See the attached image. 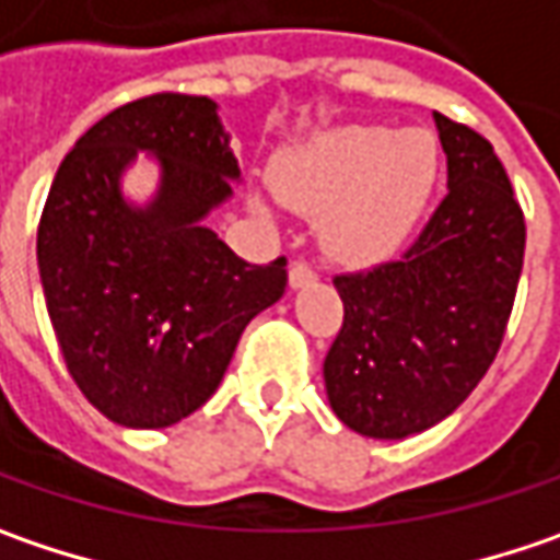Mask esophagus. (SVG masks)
<instances>
[{
  "mask_svg": "<svg viewBox=\"0 0 560 560\" xmlns=\"http://www.w3.org/2000/svg\"><path fill=\"white\" fill-rule=\"evenodd\" d=\"M313 281H316V272H313L306 262H294V266H291V272H288V284H291L294 291H298V288H306V284H313Z\"/></svg>",
  "mask_w": 560,
  "mask_h": 560,
  "instance_id": "1",
  "label": "esophagus"
}]
</instances>
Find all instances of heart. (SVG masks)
I'll return each mask as SVG.
<instances>
[{"label":"heart","mask_w":560,"mask_h":560,"mask_svg":"<svg viewBox=\"0 0 560 560\" xmlns=\"http://www.w3.org/2000/svg\"><path fill=\"white\" fill-rule=\"evenodd\" d=\"M439 178V143L429 131L341 128L316 135L276 159L272 184L284 207L319 219L323 254L338 266H376L417 229ZM250 209L269 219L254 194Z\"/></svg>","instance_id":"obj_1"}]
</instances>
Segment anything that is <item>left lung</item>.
Instances as JSON below:
<instances>
[{
	"mask_svg": "<svg viewBox=\"0 0 560 560\" xmlns=\"http://www.w3.org/2000/svg\"><path fill=\"white\" fill-rule=\"evenodd\" d=\"M448 194L417 244L373 272L338 276L345 326L323 363L341 423L407 439L451 417L499 353L523 269L526 225L486 137L432 112Z\"/></svg>",
	"mask_w": 560,
	"mask_h": 560,
	"instance_id": "1",
	"label": "left lung"
}]
</instances>
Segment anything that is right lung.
Here are the masks:
<instances>
[{
  "instance_id": "1",
  "label": "right lung",
  "mask_w": 560,
  "mask_h": 560,
  "mask_svg": "<svg viewBox=\"0 0 560 560\" xmlns=\"http://www.w3.org/2000/svg\"><path fill=\"white\" fill-rule=\"evenodd\" d=\"M137 152L158 165L143 205L124 194ZM234 184L232 135L209 96L128 103L61 159L39 284L68 373L112 423H182L215 395L247 323L284 294V256L250 266L207 225Z\"/></svg>"
}]
</instances>
